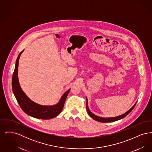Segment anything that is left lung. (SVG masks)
Wrapping results in <instances>:
<instances>
[{"instance_id":"left-lung-1","label":"left lung","mask_w":152,"mask_h":152,"mask_svg":"<svg viewBox=\"0 0 152 152\" xmlns=\"http://www.w3.org/2000/svg\"><path fill=\"white\" fill-rule=\"evenodd\" d=\"M87 99V112H88V114L89 115V116H90L91 118H92L93 119H94V120L96 121H97L99 122H101V123H110V122H114V121H116L117 120H119L120 119H122L123 118H124L125 117L127 116L130 112L133 109V108H134L137 102L134 104V105L131 108L127 111L126 113H125L124 114H123L122 115H120V116H117V117H110V118H102V117H99V116H96L94 114H93L89 109L88 108V100Z\"/></svg>"}]
</instances>
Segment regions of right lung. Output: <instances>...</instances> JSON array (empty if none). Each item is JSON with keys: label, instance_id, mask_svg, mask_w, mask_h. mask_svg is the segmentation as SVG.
<instances>
[{"label": "right lung", "instance_id": "add662e5", "mask_svg": "<svg viewBox=\"0 0 152 152\" xmlns=\"http://www.w3.org/2000/svg\"><path fill=\"white\" fill-rule=\"evenodd\" d=\"M22 51L17 58L14 72L12 78V87L16 99L22 110L28 115L36 118L48 120L58 116L63 110L66 98L70 91L68 89L61 97L57 104L52 106H44L37 104L31 100L22 91L18 80L19 60Z\"/></svg>", "mask_w": 152, "mask_h": 152}]
</instances>
